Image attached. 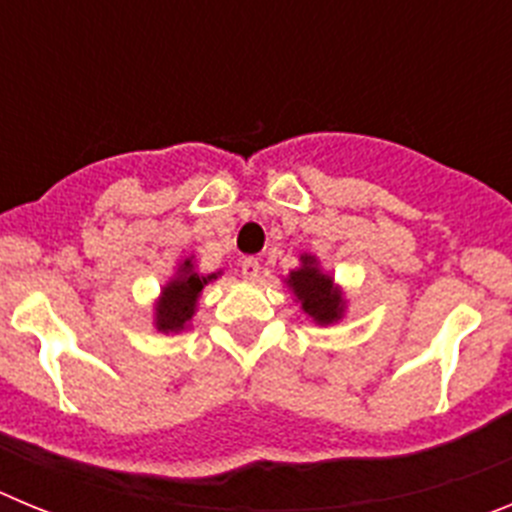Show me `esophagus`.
Wrapping results in <instances>:
<instances>
[{
    "label": "esophagus",
    "instance_id": "esophagus-1",
    "mask_svg": "<svg viewBox=\"0 0 512 512\" xmlns=\"http://www.w3.org/2000/svg\"><path fill=\"white\" fill-rule=\"evenodd\" d=\"M259 271H261V264L256 259L241 261V277L246 279V282H256V279H259Z\"/></svg>",
    "mask_w": 512,
    "mask_h": 512
}]
</instances>
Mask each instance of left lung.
<instances>
[{"instance_id": "8db88e82", "label": "left lung", "mask_w": 512, "mask_h": 512, "mask_svg": "<svg viewBox=\"0 0 512 512\" xmlns=\"http://www.w3.org/2000/svg\"><path fill=\"white\" fill-rule=\"evenodd\" d=\"M289 295L295 297L300 310L315 325H336L346 318L348 300L341 284L330 271L323 269L320 259L315 253H302L300 266L289 271L284 277Z\"/></svg>"}]
</instances>
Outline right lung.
<instances>
[{
	"instance_id": "add662e5",
	"label": "right lung",
	"mask_w": 512,
	"mask_h": 512,
	"mask_svg": "<svg viewBox=\"0 0 512 512\" xmlns=\"http://www.w3.org/2000/svg\"><path fill=\"white\" fill-rule=\"evenodd\" d=\"M223 271H212V274H200L197 261L192 256H184L176 264L174 274L166 279V284L158 292L153 302V328L158 333H182L192 325V318L197 315L200 307L202 289L210 282H215Z\"/></svg>"
}]
</instances>
